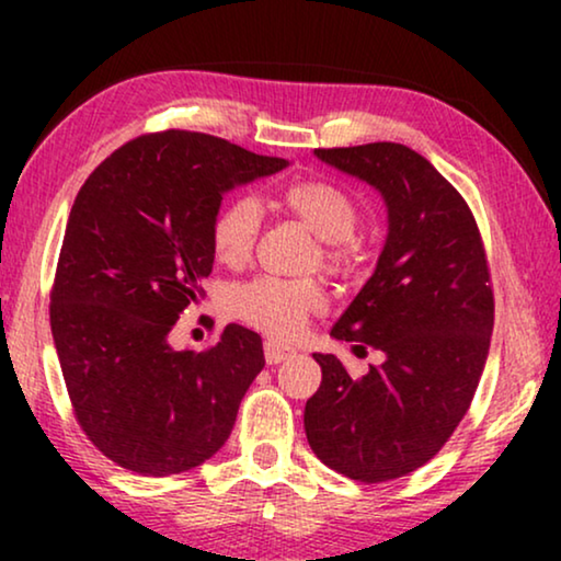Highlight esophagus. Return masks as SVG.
<instances>
[{"instance_id": "1", "label": "esophagus", "mask_w": 561, "mask_h": 561, "mask_svg": "<svg viewBox=\"0 0 561 561\" xmlns=\"http://www.w3.org/2000/svg\"><path fill=\"white\" fill-rule=\"evenodd\" d=\"M296 355L294 347H286V344H278L273 340L265 342V363L267 365H280Z\"/></svg>"}]
</instances>
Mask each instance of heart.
<instances>
[{
    "mask_svg": "<svg viewBox=\"0 0 561 561\" xmlns=\"http://www.w3.org/2000/svg\"><path fill=\"white\" fill-rule=\"evenodd\" d=\"M283 209L324 240V265L336 275H347L359 265V250L350 240L359 227L357 202L336 183L306 179L294 181L280 191ZM263 206L252 196H237L217 211L211 221V248L225 265H242L252 257ZM327 306L324 286L319 280H283L273 275H260L229 290V311L252 329L294 340L301 334L306 319Z\"/></svg>",
    "mask_w": 561,
    "mask_h": 561,
    "instance_id": "b5f03b06",
    "label": "heart"
}]
</instances>
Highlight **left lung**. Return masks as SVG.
Here are the masks:
<instances>
[{"instance_id": "obj_1", "label": "left lung", "mask_w": 561, "mask_h": 561, "mask_svg": "<svg viewBox=\"0 0 561 561\" xmlns=\"http://www.w3.org/2000/svg\"><path fill=\"white\" fill-rule=\"evenodd\" d=\"M313 152L386 198L378 267L332 327L334 340L386 359L352 378L334 355H313L321 386L306 401V439L352 480H396L449 442L478 390L495 319L485 248L470 206L416 150L370 142Z\"/></svg>"}]
</instances>
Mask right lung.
<instances>
[{
    "mask_svg": "<svg viewBox=\"0 0 561 561\" xmlns=\"http://www.w3.org/2000/svg\"><path fill=\"white\" fill-rule=\"evenodd\" d=\"M286 165L165 129L114 150L76 196L50 290L53 342L76 421L125 470L186 472L232 434L265 367L260 334L227 324L202 352L173 350L168 334L204 296L221 196Z\"/></svg>",
    "mask_w": 561,
    "mask_h": 561,
    "instance_id": "right-lung-1",
    "label": "right lung"
}]
</instances>
